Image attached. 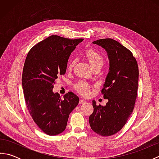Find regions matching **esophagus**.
I'll list each match as a JSON object with an SVG mask.
<instances>
[{"mask_svg": "<svg viewBox=\"0 0 159 159\" xmlns=\"http://www.w3.org/2000/svg\"><path fill=\"white\" fill-rule=\"evenodd\" d=\"M87 103V101L85 100H79V104H86Z\"/></svg>", "mask_w": 159, "mask_h": 159, "instance_id": "1", "label": "esophagus"}]
</instances>
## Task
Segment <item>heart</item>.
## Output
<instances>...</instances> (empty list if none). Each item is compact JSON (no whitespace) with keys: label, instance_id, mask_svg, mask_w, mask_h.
I'll use <instances>...</instances> for the list:
<instances>
[{"label":"heart","instance_id":"heart-1","mask_svg":"<svg viewBox=\"0 0 159 159\" xmlns=\"http://www.w3.org/2000/svg\"><path fill=\"white\" fill-rule=\"evenodd\" d=\"M85 57L88 61L91 67L93 68L96 67H102L104 64V58L100 54L95 50L89 49L85 52ZM76 64V59H72L67 63V69L72 70ZM75 88L78 92L83 96H87L89 93L90 86L85 82H79L75 85Z\"/></svg>","mask_w":159,"mask_h":159}]
</instances>
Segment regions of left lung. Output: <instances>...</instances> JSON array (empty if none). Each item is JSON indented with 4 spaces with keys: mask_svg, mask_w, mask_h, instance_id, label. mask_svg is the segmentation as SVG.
I'll return each mask as SVG.
<instances>
[{
    "mask_svg": "<svg viewBox=\"0 0 159 159\" xmlns=\"http://www.w3.org/2000/svg\"><path fill=\"white\" fill-rule=\"evenodd\" d=\"M106 50L109 60V72L102 93L108 99L105 106L92 101L93 112L89 117L92 130L101 136L117 133L126 124L137 98L139 68L129 50L113 39L93 42Z\"/></svg>",
    "mask_w": 159,
    "mask_h": 159,
    "instance_id": "obj_1",
    "label": "left lung"
}]
</instances>
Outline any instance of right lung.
Returning <instances> with one entry per match:
<instances>
[{
    "mask_svg": "<svg viewBox=\"0 0 159 159\" xmlns=\"http://www.w3.org/2000/svg\"><path fill=\"white\" fill-rule=\"evenodd\" d=\"M82 41L51 35L26 56L22 77L25 102L33 120L48 135L65 130L70 113L79 104L76 94L68 92L61 99L52 89L58 77L66 74L71 52Z\"/></svg>",
    "mask_w": 159,
    "mask_h": 159,
    "instance_id": "obj_1",
    "label": "right lung"
}]
</instances>
